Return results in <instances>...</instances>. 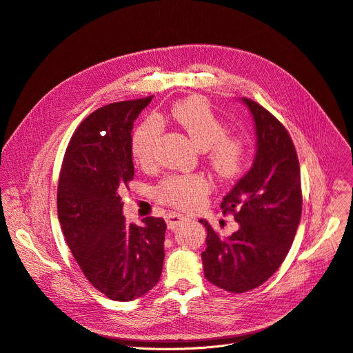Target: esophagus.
<instances>
[{"label":"esophagus","mask_w":353,"mask_h":353,"mask_svg":"<svg viewBox=\"0 0 353 353\" xmlns=\"http://www.w3.org/2000/svg\"><path fill=\"white\" fill-rule=\"evenodd\" d=\"M188 218H186L185 215H182V214H178V212H171L168 216H167V222H168V228L171 231H174L175 228L179 225V223H182L183 221H186Z\"/></svg>","instance_id":"esophagus-1"}]
</instances>
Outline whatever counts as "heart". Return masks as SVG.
Instances as JSON below:
<instances>
[{"label": "heart", "mask_w": 353, "mask_h": 353, "mask_svg": "<svg viewBox=\"0 0 353 353\" xmlns=\"http://www.w3.org/2000/svg\"><path fill=\"white\" fill-rule=\"evenodd\" d=\"M171 117L190 135L196 147L205 152L214 175L223 182L243 174L250 159V142L246 137L228 132L226 122L214 111L203 97H190L178 101L171 108ZM163 122L159 117L145 118L131 138V152L138 165L150 168L155 163ZM211 191V183L201 174H171L155 186V198L178 210H194Z\"/></svg>", "instance_id": "heart-1"}]
</instances>
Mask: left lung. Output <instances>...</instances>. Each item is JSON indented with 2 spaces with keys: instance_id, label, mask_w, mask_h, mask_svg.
I'll return each instance as SVG.
<instances>
[{
  "instance_id": "8db88e82",
  "label": "left lung",
  "mask_w": 353,
  "mask_h": 353,
  "mask_svg": "<svg viewBox=\"0 0 353 353\" xmlns=\"http://www.w3.org/2000/svg\"><path fill=\"white\" fill-rule=\"evenodd\" d=\"M255 119L258 151L252 168L221 202L238 230L222 236L206 219L205 278L232 294L248 292L271 278L286 258L302 214L301 170L283 123L258 102L242 98ZM222 226V225H221Z\"/></svg>"
}]
</instances>
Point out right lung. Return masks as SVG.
I'll return each mask as SVG.
<instances>
[{
  "label": "right lung",
  "instance_id": "1",
  "mask_svg": "<svg viewBox=\"0 0 353 353\" xmlns=\"http://www.w3.org/2000/svg\"><path fill=\"white\" fill-rule=\"evenodd\" d=\"M154 95L101 107L82 121L58 179L61 230L82 274L112 301H132L158 283L167 223L148 216L127 225L121 192L134 179L131 131Z\"/></svg>",
  "mask_w": 353,
  "mask_h": 353
}]
</instances>
